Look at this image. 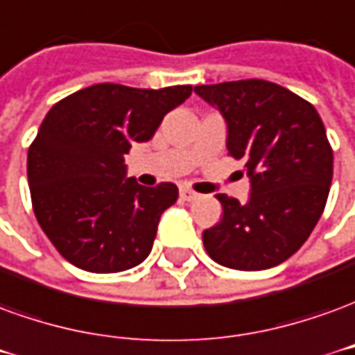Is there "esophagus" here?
Listing matches in <instances>:
<instances>
[{"mask_svg": "<svg viewBox=\"0 0 355 355\" xmlns=\"http://www.w3.org/2000/svg\"><path fill=\"white\" fill-rule=\"evenodd\" d=\"M180 197H182L183 200H195L198 195L195 193V191L187 189V187H182V189H180Z\"/></svg>", "mask_w": 355, "mask_h": 355, "instance_id": "obj_1", "label": "esophagus"}]
</instances>
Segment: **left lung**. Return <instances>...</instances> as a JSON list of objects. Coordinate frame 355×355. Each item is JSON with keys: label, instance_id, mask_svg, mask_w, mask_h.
Wrapping results in <instances>:
<instances>
[{"label": "left lung", "instance_id": "obj_1", "mask_svg": "<svg viewBox=\"0 0 355 355\" xmlns=\"http://www.w3.org/2000/svg\"><path fill=\"white\" fill-rule=\"evenodd\" d=\"M222 112L227 150L245 160L250 198L216 195L223 216L202 233L208 256L231 270L258 271L291 258L325 210L333 149L318 110L266 80L195 85Z\"/></svg>", "mask_w": 355, "mask_h": 355}]
</instances>
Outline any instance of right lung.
Here are the masks:
<instances>
[{
	"mask_svg": "<svg viewBox=\"0 0 355 355\" xmlns=\"http://www.w3.org/2000/svg\"><path fill=\"white\" fill-rule=\"evenodd\" d=\"M191 92L97 84L53 105L30 145L26 172L37 223L62 258L92 273H116L149 256L178 187L125 178L124 155L132 143L149 141Z\"/></svg>",
	"mask_w": 355,
	"mask_h": 355,
	"instance_id": "add662e5",
	"label": "right lung"
}]
</instances>
